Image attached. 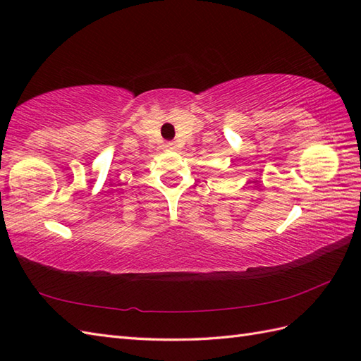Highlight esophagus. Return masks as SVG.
<instances>
[{
	"instance_id": "obj_1",
	"label": "esophagus",
	"mask_w": 361,
	"mask_h": 361,
	"mask_svg": "<svg viewBox=\"0 0 361 361\" xmlns=\"http://www.w3.org/2000/svg\"><path fill=\"white\" fill-rule=\"evenodd\" d=\"M164 147H166L167 150H176V147H178V145H176L175 141H169V142L164 144Z\"/></svg>"
}]
</instances>
